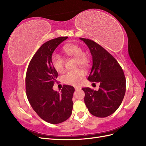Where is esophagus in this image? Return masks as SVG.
<instances>
[{"label":"esophagus","mask_w":146,"mask_h":146,"mask_svg":"<svg viewBox=\"0 0 146 146\" xmlns=\"http://www.w3.org/2000/svg\"><path fill=\"white\" fill-rule=\"evenodd\" d=\"M74 88H75V90H76V91L79 90L81 89V88H80V87H78V86H74Z\"/></svg>","instance_id":"34e87169"}]
</instances>
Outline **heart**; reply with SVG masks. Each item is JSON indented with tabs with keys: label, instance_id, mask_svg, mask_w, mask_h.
Instances as JSON below:
<instances>
[{
	"label": "heart",
	"instance_id": "heart-1",
	"mask_svg": "<svg viewBox=\"0 0 146 146\" xmlns=\"http://www.w3.org/2000/svg\"><path fill=\"white\" fill-rule=\"evenodd\" d=\"M63 52L66 56L76 58V66L80 65L86 67L90 63V57L86 53L83 52V48L76 44H68L63 47ZM64 58L61 55L54 54L51 57V63L57 72H62L64 70ZM85 72L82 69L68 71L63 74L61 79L64 83L68 85L77 86L80 84L85 77Z\"/></svg>",
	"mask_w": 146,
	"mask_h": 146
}]
</instances>
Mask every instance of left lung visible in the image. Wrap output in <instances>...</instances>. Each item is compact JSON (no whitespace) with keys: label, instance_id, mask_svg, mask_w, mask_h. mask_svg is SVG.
<instances>
[{"label":"left lung","instance_id":"1","mask_svg":"<svg viewBox=\"0 0 146 146\" xmlns=\"http://www.w3.org/2000/svg\"><path fill=\"white\" fill-rule=\"evenodd\" d=\"M89 48L92 66L88 80L100 83L98 91L83 88L85 104L93 116L105 117L119 107L124 98L126 80L117 60L104 48L94 41L80 38Z\"/></svg>","mask_w":146,"mask_h":146}]
</instances>
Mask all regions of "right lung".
I'll return each instance as SVG.
<instances>
[{"instance_id":"obj_1","label":"right lung","mask_w":146,"mask_h":146,"mask_svg":"<svg viewBox=\"0 0 146 146\" xmlns=\"http://www.w3.org/2000/svg\"><path fill=\"white\" fill-rule=\"evenodd\" d=\"M68 38L58 37L43 44L31 60L25 76L30 104L42 119L53 124L67 120L73 108V86H63L61 93L52 88L58 72L53 68L51 57L55 48Z\"/></svg>"}]
</instances>
